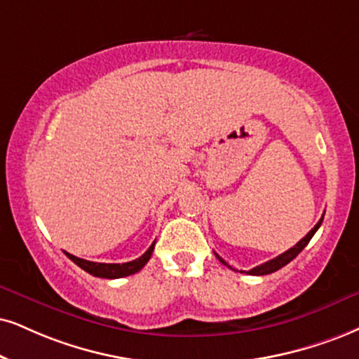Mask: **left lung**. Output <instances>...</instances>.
I'll return each instance as SVG.
<instances>
[{
  "label": "left lung",
  "mask_w": 359,
  "mask_h": 359,
  "mask_svg": "<svg viewBox=\"0 0 359 359\" xmlns=\"http://www.w3.org/2000/svg\"><path fill=\"white\" fill-rule=\"evenodd\" d=\"M323 218H325V215L321 216V219L318 221V223L315 224V228L311 229V231H309L306 236L303 238V240H299L298 243H296V245L293 246V248H290V250L287 251H285V253L283 255H280V256H276V258L274 259H269V261H266V263H263V264H259V266H256V268H253V269H250V271H246L248 274H255V276H263V274H269V273H274V271H278V269H281L283 266H286L287 263H290V261H293L296 256H298L299 253H302V251L304 250V246L308 245L309 243V240H311L313 236H315V233L318 231V228L321 226V223H323ZM216 258H218L221 263L224 264V266H228V268H231V269H234L233 266H229V264L226 263V261H224L223 258H219L218 255H216ZM234 271H236V269H234Z\"/></svg>",
  "instance_id": "8db88e82"
}]
</instances>
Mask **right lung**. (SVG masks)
Returning a JSON list of instances; mask_svg holds the SVG:
<instances>
[{"label":"right lung","mask_w":359,"mask_h":359,"mask_svg":"<svg viewBox=\"0 0 359 359\" xmlns=\"http://www.w3.org/2000/svg\"><path fill=\"white\" fill-rule=\"evenodd\" d=\"M154 250V243L151 246L148 248L144 255H141L138 259H133L128 261V263H95V261H88L83 258H78V256H73L69 253H66L69 259L73 263H76L79 268L85 269L86 273L93 274V276H98V278H108V280H116V278H123V276H130V274L138 273L141 268L148 263L149 258H151Z\"/></svg>","instance_id":"right-lung-1"}]
</instances>
